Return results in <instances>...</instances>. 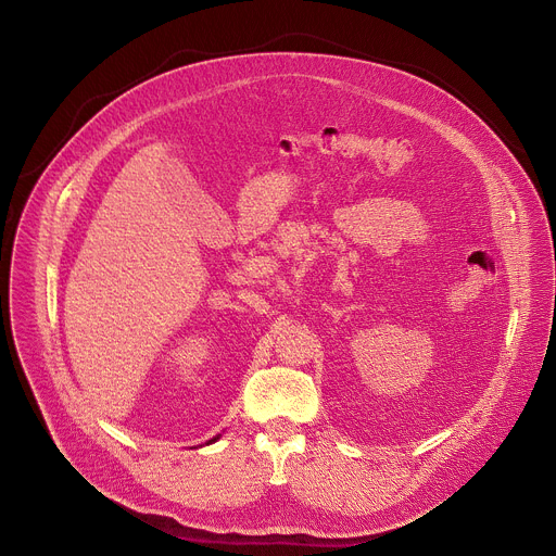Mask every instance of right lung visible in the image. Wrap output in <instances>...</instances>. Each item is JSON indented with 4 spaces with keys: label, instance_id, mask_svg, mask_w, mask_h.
<instances>
[{
    "label": "right lung",
    "instance_id": "add662e5",
    "mask_svg": "<svg viewBox=\"0 0 556 556\" xmlns=\"http://www.w3.org/2000/svg\"><path fill=\"white\" fill-rule=\"evenodd\" d=\"M216 438H218V435H216ZM216 438H212V440H210V442H214V440H216Z\"/></svg>",
    "mask_w": 556,
    "mask_h": 556
}]
</instances>
